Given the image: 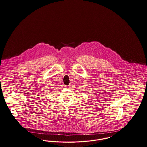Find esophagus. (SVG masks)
Masks as SVG:
<instances>
[{
	"mask_svg": "<svg viewBox=\"0 0 147 147\" xmlns=\"http://www.w3.org/2000/svg\"><path fill=\"white\" fill-rule=\"evenodd\" d=\"M70 86L71 85H65V88H70Z\"/></svg>",
	"mask_w": 147,
	"mask_h": 147,
	"instance_id": "obj_1",
	"label": "esophagus"
}]
</instances>
